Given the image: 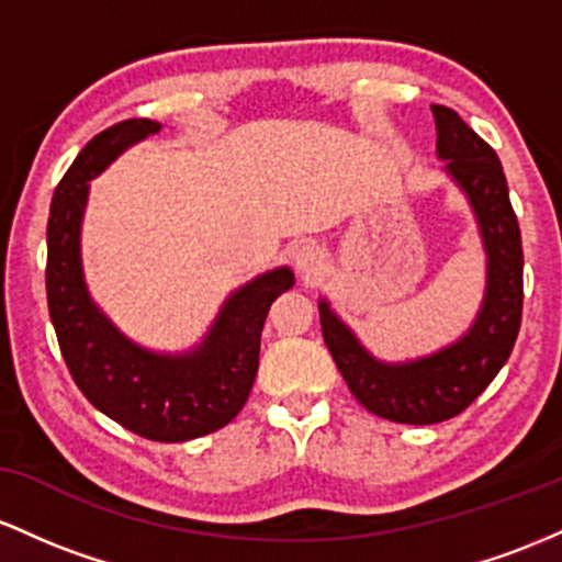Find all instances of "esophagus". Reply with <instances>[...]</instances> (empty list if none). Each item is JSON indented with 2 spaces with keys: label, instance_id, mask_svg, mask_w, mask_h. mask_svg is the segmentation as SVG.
<instances>
[{
  "label": "esophagus",
  "instance_id": "1",
  "mask_svg": "<svg viewBox=\"0 0 562 562\" xmlns=\"http://www.w3.org/2000/svg\"><path fill=\"white\" fill-rule=\"evenodd\" d=\"M294 268L305 281L318 279L321 270L326 268L324 249L315 247V244H302V247L294 249Z\"/></svg>",
  "mask_w": 562,
  "mask_h": 562
}]
</instances>
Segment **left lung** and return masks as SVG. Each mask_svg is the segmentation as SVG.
<instances>
[{"label": "left lung", "instance_id": "8db88e82", "mask_svg": "<svg viewBox=\"0 0 562 562\" xmlns=\"http://www.w3.org/2000/svg\"><path fill=\"white\" fill-rule=\"evenodd\" d=\"M432 116L438 159L468 199L485 251V292L475 321L446 348L390 363L363 348L329 300H318L324 342L350 393L371 414L401 425H435L462 414L507 363L522 315L520 228L499 156L457 111L432 105Z\"/></svg>", "mask_w": 562, "mask_h": 562}]
</instances>
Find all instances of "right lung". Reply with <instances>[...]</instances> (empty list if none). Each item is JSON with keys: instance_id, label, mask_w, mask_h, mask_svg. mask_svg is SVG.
Returning a JSON list of instances; mask_svg holds the SVG:
<instances>
[{"instance_id": "add662e5", "label": "right lung", "mask_w": 562, "mask_h": 562, "mask_svg": "<svg viewBox=\"0 0 562 562\" xmlns=\"http://www.w3.org/2000/svg\"><path fill=\"white\" fill-rule=\"evenodd\" d=\"M161 124L127 119L94 135L55 188L47 220V305L74 382L105 417L140 438L182 443L225 427L247 403L270 305L294 273L268 270L231 292L193 350L156 352L132 342L94 305L81 265V220L90 180Z\"/></svg>"}]
</instances>
